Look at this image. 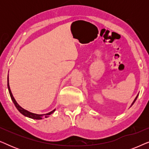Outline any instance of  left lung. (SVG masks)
I'll return each mask as SVG.
<instances>
[{
  "label": "left lung",
  "instance_id": "obj_1",
  "mask_svg": "<svg viewBox=\"0 0 149 149\" xmlns=\"http://www.w3.org/2000/svg\"><path fill=\"white\" fill-rule=\"evenodd\" d=\"M138 94L137 95V96H136V98H135V99H134V102H132V104L131 107H132V105H133V104H134V102H135V101L136 100V99H137V97H138Z\"/></svg>",
  "mask_w": 149,
  "mask_h": 149
}]
</instances>
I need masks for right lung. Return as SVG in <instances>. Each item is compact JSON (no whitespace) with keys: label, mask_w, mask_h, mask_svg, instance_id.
Instances as JSON below:
<instances>
[{"label":"right lung","mask_w":149,"mask_h":149,"mask_svg":"<svg viewBox=\"0 0 149 149\" xmlns=\"http://www.w3.org/2000/svg\"><path fill=\"white\" fill-rule=\"evenodd\" d=\"M7 87H8V89H9V92L10 96H11V98L12 100V101H13V104H15V107L17 108V109L18 110V111H19V113H22V115L25 116V117L31 118V119H38V120L42 119H43V118L48 117L49 115H52V114L55 111V110H56V109H54V111H51L50 113H48L47 114H43V115H38V114L30 113V112L26 111V110L24 109L23 108H22L21 107H20V106L17 103V102H16L15 98H14V97L13 96V94H12V93H11V89H10L9 83V76H8V77H7Z\"/></svg>","instance_id":"obj_1"}]
</instances>
